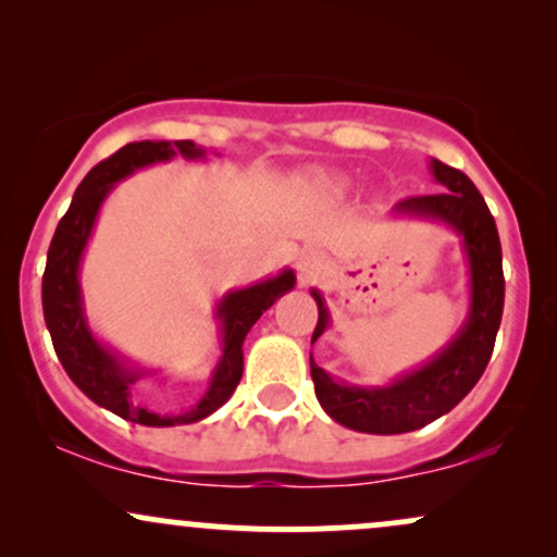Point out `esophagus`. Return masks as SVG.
Here are the masks:
<instances>
[{"label": "esophagus", "instance_id": "1", "mask_svg": "<svg viewBox=\"0 0 557 557\" xmlns=\"http://www.w3.org/2000/svg\"><path fill=\"white\" fill-rule=\"evenodd\" d=\"M317 272H319L317 253H304V257L298 259V274H300V283H311V280L317 277Z\"/></svg>", "mask_w": 557, "mask_h": 557}]
</instances>
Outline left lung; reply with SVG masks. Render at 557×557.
<instances>
[{
	"label": "left lung",
	"instance_id": "left-lung-1",
	"mask_svg": "<svg viewBox=\"0 0 557 557\" xmlns=\"http://www.w3.org/2000/svg\"><path fill=\"white\" fill-rule=\"evenodd\" d=\"M432 172L445 185L440 194L408 196L398 203L400 212L437 216L463 235V248L471 267V314L461 335L432 363L403 376L393 387H345L332 382L311 359V380L317 398L332 419L356 432L400 434L426 426L456 408L479 376L487 369L503 319L505 277L503 251L495 216L476 185L461 170L432 159ZM319 322L311 343L327 327V309L319 293Z\"/></svg>",
	"mask_w": 557,
	"mask_h": 557
}]
</instances>
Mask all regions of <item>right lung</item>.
Masks as SVG:
<instances>
[{
  "mask_svg": "<svg viewBox=\"0 0 557 557\" xmlns=\"http://www.w3.org/2000/svg\"><path fill=\"white\" fill-rule=\"evenodd\" d=\"M175 151L183 157H201V149H196L194 140H172V144L170 140H157V144L154 140H136V144H127L120 151H114L112 157L101 159L83 177L67 214L62 216L60 225L54 230L52 246H49L47 253V270H44L41 280L44 319H47L49 335H52L57 359L62 361L70 380L96 406H104L107 411L144 426L190 424V421H198L216 411L233 395V389L238 387L243 376V341H246L248 330L253 327V322L270 309L274 300L290 290L293 283H296L293 272L287 270L280 277L246 287V290L230 293V296L222 298L220 317L222 324H225L222 327L225 330V354H222V361L216 367L207 395L190 411L181 413V417H159L149 408H140L136 403H131V385L136 382V376L127 374L114 361V356L107 354L94 341L86 322H83L78 261L83 246L88 240V233L94 227L99 203L110 194L112 183L131 175L133 170L144 168V164L170 159Z\"/></svg>",
  "mask_w": 557,
  "mask_h": 557,
  "instance_id": "right-lung-1",
  "label": "right lung"
}]
</instances>
